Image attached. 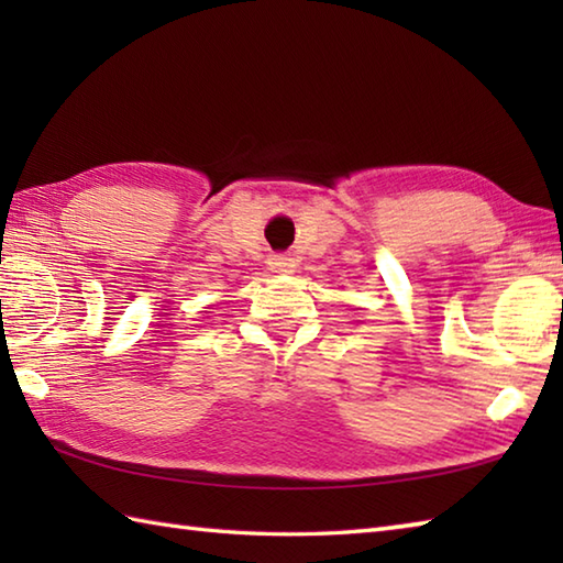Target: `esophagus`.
Listing matches in <instances>:
<instances>
[{"label": "esophagus", "mask_w": 563, "mask_h": 563, "mask_svg": "<svg viewBox=\"0 0 563 563\" xmlns=\"http://www.w3.org/2000/svg\"><path fill=\"white\" fill-rule=\"evenodd\" d=\"M268 266L273 273H292L295 268V258L288 254H278L268 258Z\"/></svg>", "instance_id": "34e87169"}]
</instances>
